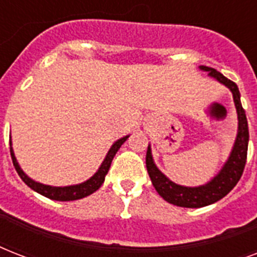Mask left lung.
<instances>
[{
	"label": "left lung",
	"mask_w": 257,
	"mask_h": 257,
	"mask_svg": "<svg viewBox=\"0 0 257 257\" xmlns=\"http://www.w3.org/2000/svg\"><path fill=\"white\" fill-rule=\"evenodd\" d=\"M200 68L208 72L209 76L215 77L216 80H219L220 82H223L224 85H227L231 89L236 109H237V116H239V133H237L233 151H232L231 156L228 159L227 164L224 165V168L221 169V172L212 181H209L203 187L197 188L181 187V185H177V184L172 183L171 180L167 179L153 163L151 148L148 147L145 161H147V171H148L149 177L152 180L153 187L165 201L184 208H201L223 199L224 196H227L235 188L236 184L239 183L240 177L244 172L245 163H247L249 132H248L245 110L240 102L239 88L235 82L231 81L229 78L223 76L216 69H212L208 66H200Z\"/></svg>",
	"instance_id": "8db88e82"
}]
</instances>
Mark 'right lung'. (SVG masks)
<instances>
[{
    "instance_id": "1",
    "label": "right lung",
    "mask_w": 257,
    "mask_h": 257,
    "mask_svg": "<svg viewBox=\"0 0 257 257\" xmlns=\"http://www.w3.org/2000/svg\"><path fill=\"white\" fill-rule=\"evenodd\" d=\"M128 139L126 137H122L118 141H116L114 144L112 145V148L109 149L108 155L105 157L104 163L101 164L100 169L94 173L93 177L85 181V183L78 184V185H72V187H50V185H44V184L36 183L32 179H29L28 176L22 172V169L20 168V165H18L17 160H16V157H14L13 149L10 147V156H12V160H13V165L16 171H17L18 176L21 177L22 181L30 187L33 191L38 192L40 195L45 196L48 199L52 200H58V201H70V200H78L82 199V197H86V196L92 195L93 192H96L98 188L102 185L105 180V176L108 173L109 168H110V164H112V160L116 152L120 149V147L125 143V140Z\"/></svg>"
}]
</instances>
